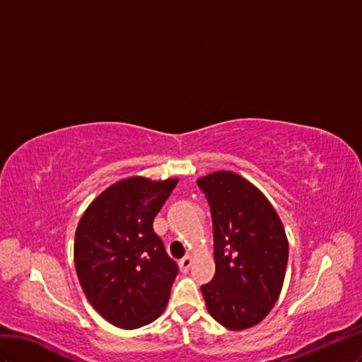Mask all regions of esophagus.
<instances>
[{"mask_svg": "<svg viewBox=\"0 0 362 362\" xmlns=\"http://www.w3.org/2000/svg\"><path fill=\"white\" fill-rule=\"evenodd\" d=\"M191 264H192L191 256H185V257H182V259L179 261V267H180L182 273H188V270H189Z\"/></svg>", "mask_w": 362, "mask_h": 362, "instance_id": "obj_1", "label": "esophagus"}]
</instances>
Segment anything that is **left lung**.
I'll return each instance as SVG.
<instances>
[{
  "instance_id": "1",
  "label": "left lung",
  "mask_w": 362,
  "mask_h": 362,
  "mask_svg": "<svg viewBox=\"0 0 362 362\" xmlns=\"http://www.w3.org/2000/svg\"><path fill=\"white\" fill-rule=\"evenodd\" d=\"M209 203L215 274L202 285L209 314L230 330L264 320L282 290L288 262L284 224L264 194L230 171L197 180Z\"/></svg>"
}]
</instances>
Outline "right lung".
Listing matches in <instances>:
<instances>
[{"label": "right lung", "instance_id": "right-lung-1", "mask_svg": "<svg viewBox=\"0 0 362 362\" xmlns=\"http://www.w3.org/2000/svg\"><path fill=\"white\" fill-rule=\"evenodd\" d=\"M177 182L121 180L90 203L77 226L74 262L80 285L113 326H146L168 303L179 267L153 230V220Z\"/></svg>", "mask_w": 362, "mask_h": 362}]
</instances>
